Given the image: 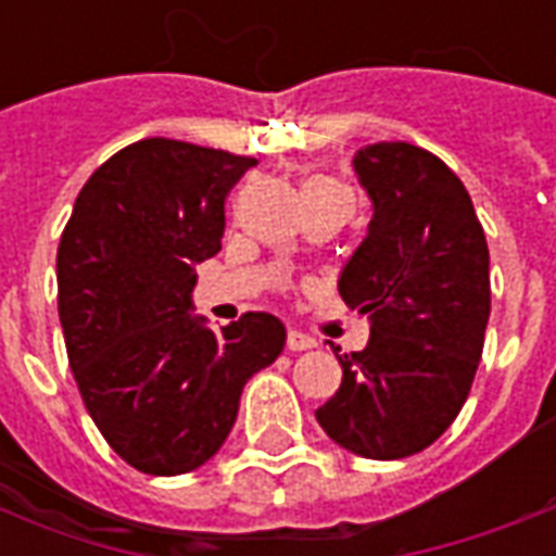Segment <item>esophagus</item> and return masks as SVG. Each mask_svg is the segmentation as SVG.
<instances>
[{"label":"esophagus","instance_id":"34e87169","mask_svg":"<svg viewBox=\"0 0 556 556\" xmlns=\"http://www.w3.org/2000/svg\"><path fill=\"white\" fill-rule=\"evenodd\" d=\"M286 349H289V351H309V349H315V339L306 337V333H301V330H289Z\"/></svg>","mask_w":556,"mask_h":556}]
</instances>
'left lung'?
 I'll return each instance as SVG.
<instances>
[{"label": "left lung", "instance_id": "1", "mask_svg": "<svg viewBox=\"0 0 556 556\" xmlns=\"http://www.w3.org/2000/svg\"><path fill=\"white\" fill-rule=\"evenodd\" d=\"M351 163L372 219L339 294L369 318V342L333 349L342 384L315 419L349 453L393 462L438 441L470 393L491 313L489 243L465 184L426 148L375 142Z\"/></svg>", "mask_w": 556, "mask_h": 556}]
</instances>
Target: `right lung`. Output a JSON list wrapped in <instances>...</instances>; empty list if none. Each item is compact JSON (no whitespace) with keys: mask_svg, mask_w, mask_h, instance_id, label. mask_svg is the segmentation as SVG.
Segmentation results:
<instances>
[{"mask_svg":"<svg viewBox=\"0 0 556 556\" xmlns=\"http://www.w3.org/2000/svg\"><path fill=\"white\" fill-rule=\"evenodd\" d=\"M250 166L139 139L94 169L59 241V321L79 396L115 453L151 477L205 465L243 384L286 345L277 315L247 313L214 333L193 313L195 265L219 253L223 202Z\"/></svg>","mask_w":556,"mask_h":556,"instance_id":"1","label":"right lung"}]
</instances>
